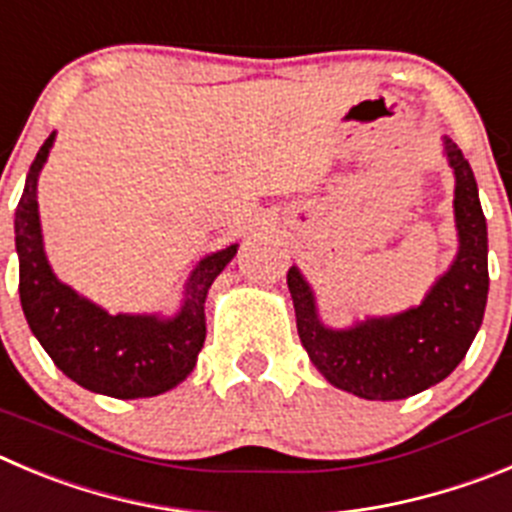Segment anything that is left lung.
I'll return each mask as SVG.
<instances>
[{
  "label": "left lung",
  "instance_id": "8db88e82",
  "mask_svg": "<svg viewBox=\"0 0 512 512\" xmlns=\"http://www.w3.org/2000/svg\"><path fill=\"white\" fill-rule=\"evenodd\" d=\"M457 176L454 216L459 255L421 306L390 319H367L352 329H326L313 293L298 267L288 270L301 344L316 370L347 393L365 400H403L451 375L482 326L490 290L487 224L477 181L457 142L444 140Z\"/></svg>",
  "mask_w": 512,
  "mask_h": 512
}]
</instances>
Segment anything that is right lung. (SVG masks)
<instances>
[{"label": "right lung", "instance_id": "right-lung-1", "mask_svg": "<svg viewBox=\"0 0 512 512\" xmlns=\"http://www.w3.org/2000/svg\"><path fill=\"white\" fill-rule=\"evenodd\" d=\"M53 137L43 142L27 173L15 211L20 257V301L32 334L55 367L81 388L112 398H153L176 388L196 367L206 339L204 301L211 283L232 260L237 245L204 257L186 285V303L176 319L109 316L81 298L50 270L38 216V173Z\"/></svg>", "mask_w": 512, "mask_h": 512}]
</instances>
